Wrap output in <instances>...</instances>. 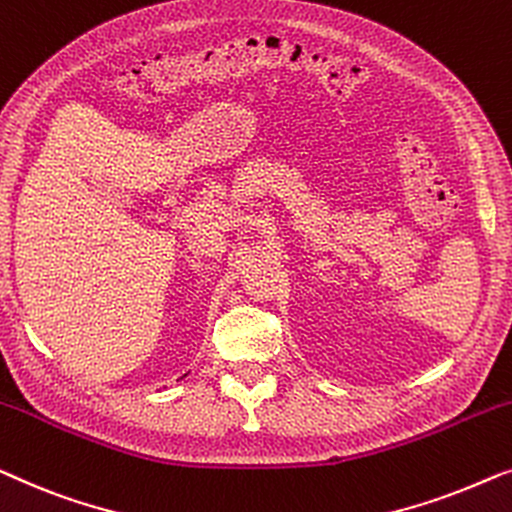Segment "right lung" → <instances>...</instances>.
<instances>
[{"label":"right lung","mask_w":512,"mask_h":512,"mask_svg":"<svg viewBox=\"0 0 512 512\" xmlns=\"http://www.w3.org/2000/svg\"><path fill=\"white\" fill-rule=\"evenodd\" d=\"M183 378H185V376H183Z\"/></svg>","instance_id":"1"}]
</instances>
